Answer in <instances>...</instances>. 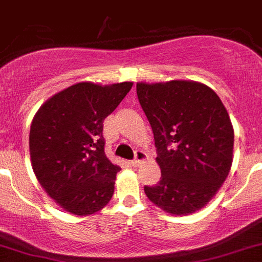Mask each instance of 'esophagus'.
Here are the masks:
<instances>
[{
  "mask_svg": "<svg viewBox=\"0 0 262 262\" xmlns=\"http://www.w3.org/2000/svg\"><path fill=\"white\" fill-rule=\"evenodd\" d=\"M147 158H148V156L143 152V150H136V157H134V160L132 161L130 163L133 166H138L139 163L143 162V161H146Z\"/></svg>",
  "mask_w": 262,
  "mask_h": 262,
  "instance_id": "1",
  "label": "esophagus"
}]
</instances>
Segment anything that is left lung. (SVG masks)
I'll list each match as a JSON object with an SVG mask.
<instances>
[{"label": "left lung", "mask_w": 262, "mask_h": 262, "mask_svg": "<svg viewBox=\"0 0 262 262\" xmlns=\"http://www.w3.org/2000/svg\"><path fill=\"white\" fill-rule=\"evenodd\" d=\"M137 95L155 137L161 180L148 199L172 215L204 208L226 181L234 132L218 95L196 81L138 82Z\"/></svg>", "instance_id": "left-lung-1"}]
</instances>
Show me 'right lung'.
<instances>
[{
    "label": "right lung",
    "instance_id": "obj_1",
    "mask_svg": "<svg viewBox=\"0 0 262 262\" xmlns=\"http://www.w3.org/2000/svg\"><path fill=\"white\" fill-rule=\"evenodd\" d=\"M132 86L133 82H78L49 97L34 115L29 136L31 167L66 212L90 215L112 200L121 168L105 155L102 123Z\"/></svg>",
    "mask_w": 262,
    "mask_h": 262
}]
</instances>
